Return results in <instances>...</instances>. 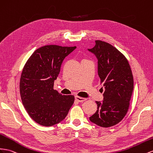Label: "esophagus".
<instances>
[{
  "label": "esophagus",
  "mask_w": 153,
  "mask_h": 153,
  "mask_svg": "<svg viewBox=\"0 0 153 153\" xmlns=\"http://www.w3.org/2000/svg\"><path fill=\"white\" fill-rule=\"evenodd\" d=\"M75 100L78 102H83L85 100H86V99L84 98H82V97H80L76 96L75 97Z\"/></svg>",
  "instance_id": "1"
}]
</instances>
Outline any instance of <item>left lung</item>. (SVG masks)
I'll list each match as a JSON object with an SVG mask.
<instances>
[{
  "instance_id": "8db88e82",
  "label": "left lung",
  "mask_w": 153,
  "mask_h": 153,
  "mask_svg": "<svg viewBox=\"0 0 153 153\" xmlns=\"http://www.w3.org/2000/svg\"><path fill=\"white\" fill-rule=\"evenodd\" d=\"M95 42L88 51L98 60V74L105 91L103 101L96 102L97 110L89 120L99 126L109 127L126 116L134 88L133 76L127 59L116 48L101 40Z\"/></svg>"
}]
</instances>
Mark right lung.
<instances>
[{"instance_id": "1", "label": "right lung", "mask_w": 153, "mask_h": 153, "mask_svg": "<svg viewBox=\"0 0 153 153\" xmlns=\"http://www.w3.org/2000/svg\"><path fill=\"white\" fill-rule=\"evenodd\" d=\"M76 48L48 45L34 51L23 68L20 81L22 104L39 124L52 126L66 117L75 101L53 89L64 59Z\"/></svg>"}]
</instances>
